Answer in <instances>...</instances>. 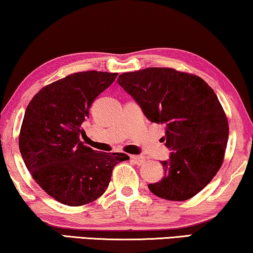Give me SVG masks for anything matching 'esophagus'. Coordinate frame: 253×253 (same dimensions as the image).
Instances as JSON below:
<instances>
[{
  "mask_svg": "<svg viewBox=\"0 0 253 253\" xmlns=\"http://www.w3.org/2000/svg\"><path fill=\"white\" fill-rule=\"evenodd\" d=\"M130 159L134 164H136L137 166H142L145 164V158L143 156H131Z\"/></svg>",
  "mask_w": 253,
  "mask_h": 253,
  "instance_id": "esophagus-1",
  "label": "esophagus"
}]
</instances>
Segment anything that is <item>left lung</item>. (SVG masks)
<instances>
[{"label": "left lung", "instance_id": "left-lung-1", "mask_svg": "<svg viewBox=\"0 0 253 253\" xmlns=\"http://www.w3.org/2000/svg\"><path fill=\"white\" fill-rule=\"evenodd\" d=\"M117 83L150 122L166 126L171 151L161 161L165 176L149 184L157 197L185 201L206 187L223 164L228 122L213 89L202 78L170 68L122 74Z\"/></svg>", "mask_w": 253, "mask_h": 253}]
</instances>
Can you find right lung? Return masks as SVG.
I'll list each match as a JSON object with an SVG mask.
<instances>
[{"label": "right lung", "mask_w": 253, "mask_h": 253, "mask_svg": "<svg viewBox=\"0 0 253 253\" xmlns=\"http://www.w3.org/2000/svg\"><path fill=\"white\" fill-rule=\"evenodd\" d=\"M83 71L45 86L26 109L19 149L36 183L56 201L78 207L94 201L109 186L112 169L125 153L96 152L79 139L89 108L117 77Z\"/></svg>", "instance_id": "right-lung-1"}]
</instances>
